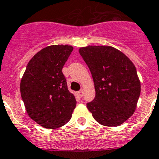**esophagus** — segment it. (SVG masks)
<instances>
[{
	"label": "esophagus",
	"instance_id": "obj_1",
	"mask_svg": "<svg viewBox=\"0 0 159 159\" xmlns=\"http://www.w3.org/2000/svg\"><path fill=\"white\" fill-rule=\"evenodd\" d=\"M78 95H79V97L82 98L83 96H84V91H83V90H80V91L78 92Z\"/></svg>",
	"mask_w": 159,
	"mask_h": 159
}]
</instances>
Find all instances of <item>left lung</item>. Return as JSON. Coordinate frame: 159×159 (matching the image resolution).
<instances>
[{"instance_id":"8db88e82","label":"left lung","mask_w":159,"mask_h":159,"mask_svg":"<svg viewBox=\"0 0 159 159\" xmlns=\"http://www.w3.org/2000/svg\"><path fill=\"white\" fill-rule=\"evenodd\" d=\"M79 52L91 71L95 87V98L87 103L89 111L102 125H121L136 111L141 94L134 64L111 46L89 45Z\"/></svg>"}]
</instances>
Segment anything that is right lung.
Masks as SVG:
<instances>
[{
  "label": "right lung",
  "mask_w": 159,
  "mask_h": 159,
  "mask_svg": "<svg viewBox=\"0 0 159 159\" xmlns=\"http://www.w3.org/2000/svg\"><path fill=\"white\" fill-rule=\"evenodd\" d=\"M72 50L67 44L45 47L30 60L21 80V97L27 115L45 128L65 125L76 106L61 71Z\"/></svg>",
  "instance_id": "right-lung-1"
}]
</instances>
